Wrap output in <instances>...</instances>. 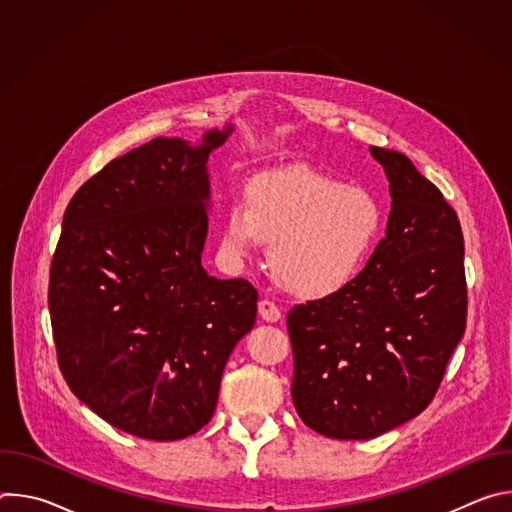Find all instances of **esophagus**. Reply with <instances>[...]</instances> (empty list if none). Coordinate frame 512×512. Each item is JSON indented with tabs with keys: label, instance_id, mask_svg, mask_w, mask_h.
<instances>
[{
	"label": "esophagus",
	"instance_id": "1",
	"mask_svg": "<svg viewBox=\"0 0 512 512\" xmlns=\"http://www.w3.org/2000/svg\"><path fill=\"white\" fill-rule=\"evenodd\" d=\"M259 316H261V320H265L269 324H275V322L281 320V310L273 302L261 300L259 302Z\"/></svg>",
	"mask_w": 512,
	"mask_h": 512
}]
</instances>
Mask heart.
<instances>
[{
	"mask_svg": "<svg viewBox=\"0 0 512 512\" xmlns=\"http://www.w3.org/2000/svg\"><path fill=\"white\" fill-rule=\"evenodd\" d=\"M383 231V208L373 192L312 170L289 166L257 174L245 206L225 216L223 247L247 257L263 241L275 279L298 298L340 296L367 271Z\"/></svg>",
	"mask_w": 512,
	"mask_h": 512,
	"instance_id": "obj_1",
	"label": "heart"
}]
</instances>
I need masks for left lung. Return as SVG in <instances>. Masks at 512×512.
Returning a JSON list of instances; mask_svg holds the SVG:
<instances>
[{"label":"left lung","instance_id":"8db88e82","mask_svg":"<svg viewBox=\"0 0 512 512\" xmlns=\"http://www.w3.org/2000/svg\"><path fill=\"white\" fill-rule=\"evenodd\" d=\"M371 156L389 180L385 239L352 287L287 316L291 399L332 440H371L417 417L466 330L458 214L405 154Z\"/></svg>","mask_w":512,"mask_h":512}]
</instances>
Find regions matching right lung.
<instances>
[{
    "instance_id": "add662e5",
    "label": "right lung",
    "mask_w": 512,
    "mask_h": 512,
    "mask_svg": "<svg viewBox=\"0 0 512 512\" xmlns=\"http://www.w3.org/2000/svg\"><path fill=\"white\" fill-rule=\"evenodd\" d=\"M233 131L148 141L85 182L62 218L48 287L62 377L143 440H182L210 421L227 360L255 326L257 289L202 267L206 162Z\"/></svg>"
}]
</instances>
